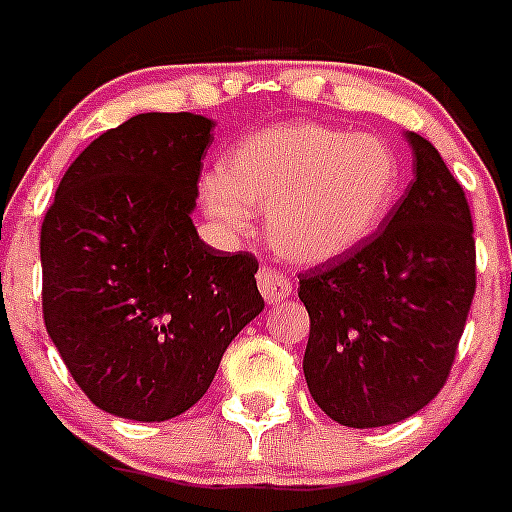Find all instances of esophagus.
Instances as JSON below:
<instances>
[{
    "label": "esophagus",
    "mask_w": 512,
    "mask_h": 512,
    "mask_svg": "<svg viewBox=\"0 0 512 512\" xmlns=\"http://www.w3.org/2000/svg\"><path fill=\"white\" fill-rule=\"evenodd\" d=\"M256 282H259L261 295H264V300L269 302V305L287 300V297L292 295V279H289L284 271H279L277 266H261L259 274H256Z\"/></svg>",
    "instance_id": "esophagus-1"
}]
</instances>
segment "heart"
Here are the masks:
<instances>
[{"label":"heart","instance_id":"obj_1","mask_svg":"<svg viewBox=\"0 0 512 512\" xmlns=\"http://www.w3.org/2000/svg\"><path fill=\"white\" fill-rule=\"evenodd\" d=\"M397 192L400 158L387 140L320 122H287L241 140L220 176L202 182V202L223 228H248V207L264 205L271 246L302 264L359 246Z\"/></svg>","mask_w":512,"mask_h":512}]
</instances>
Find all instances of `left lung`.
I'll return each mask as SVG.
<instances>
[{"instance_id":"left-lung-1","label":"left lung","mask_w":512,"mask_h":512,"mask_svg":"<svg viewBox=\"0 0 512 512\" xmlns=\"http://www.w3.org/2000/svg\"><path fill=\"white\" fill-rule=\"evenodd\" d=\"M408 140L415 179L382 228L300 274L307 390L348 428L400 423L441 392L477 289L464 189L428 140Z\"/></svg>"}]
</instances>
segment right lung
<instances>
[{
    "label": "right lung",
    "mask_w": 512,
    "mask_h": 512,
    "mask_svg": "<svg viewBox=\"0 0 512 512\" xmlns=\"http://www.w3.org/2000/svg\"><path fill=\"white\" fill-rule=\"evenodd\" d=\"M212 128L192 112L130 117L79 153L45 212V330L104 413L182 415L264 310L256 256L215 251L192 223Z\"/></svg>",
    "instance_id": "add662e5"
}]
</instances>
